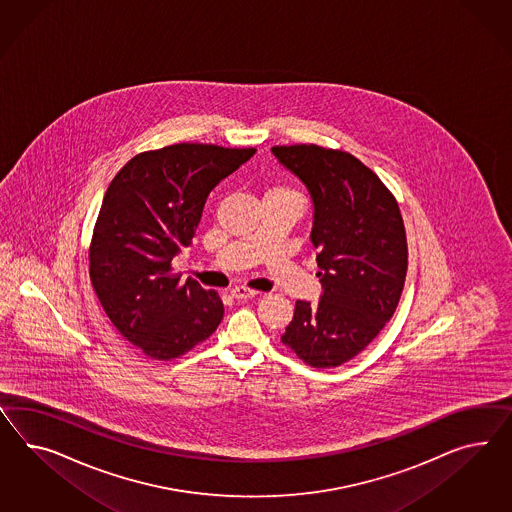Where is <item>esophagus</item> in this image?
<instances>
[{"label": "esophagus", "mask_w": 512, "mask_h": 512, "mask_svg": "<svg viewBox=\"0 0 512 512\" xmlns=\"http://www.w3.org/2000/svg\"><path fill=\"white\" fill-rule=\"evenodd\" d=\"M231 296H233L235 300H249V298H255L257 292L246 289V287H235V289L231 291Z\"/></svg>", "instance_id": "34e87169"}]
</instances>
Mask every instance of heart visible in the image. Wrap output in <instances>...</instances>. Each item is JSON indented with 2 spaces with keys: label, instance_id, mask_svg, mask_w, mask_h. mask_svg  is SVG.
<instances>
[{
  "label": "heart",
  "instance_id": "obj_1",
  "mask_svg": "<svg viewBox=\"0 0 512 512\" xmlns=\"http://www.w3.org/2000/svg\"><path fill=\"white\" fill-rule=\"evenodd\" d=\"M266 194H296V192H294L292 188H289V186H274V188H270Z\"/></svg>",
  "mask_w": 512,
  "mask_h": 512
}]
</instances>
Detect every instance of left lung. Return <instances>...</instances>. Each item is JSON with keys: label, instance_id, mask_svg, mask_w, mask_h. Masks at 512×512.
<instances>
[{"label": "left lung", "instance_id": "1", "mask_svg": "<svg viewBox=\"0 0 512 512\" xmlns=\"http://www.w3.org/2000/svg\"><path fill=\"white\" fill-rule=\"evenodd\" d=\"M272 152L313 199L311 242L322 283L317 305L296 302L281 343L315 369L339 367L384 330L401 300L408 270L401 208L350 152L313 143Z\"/></svg>", "mask_w": 512, "mask_h": 512}]
</instances>
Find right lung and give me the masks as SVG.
<instances>
[{
	"label": "right lung",
	"mask_w": 512,
	"mask_h": 512,
	"mask_svg": "<svg viewBox=\"0 0 512 512\" xmlns=\"http://www.w3.org/2000/svg\"><path fill=\"white\" fill-rule=\"evenodd\" d=\"M257 149L177 143L136 154L106 190L89 277L111 324L152 360H175L223 318L216 291L180 281L171 261L192 244L212 188Z\"/></svg>",
	"instance_id": "right-lung-1"
}]
</instances>
